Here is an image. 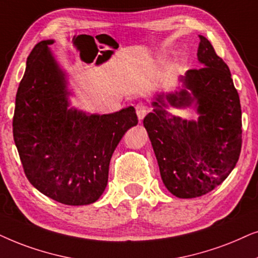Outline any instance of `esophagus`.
I'll list each match as a JSON object with an SVG mask.
<instances>
[{"mask_svg":"<svg viewBox=\"0 0 258 258\" xmlns=\"http://www.w3.org/2000/svg\"><path fill=\"white\" fill-rule=\"evenodd\" d=\"M136 112H137V115H138L139 120H142L145 118L147 112H149V107H147L146 104L139 102V104H137V106H136Z\"/></svg>","mask_w":258,"mask_h":258,"instance_id":"esophagus-1","label":"esophagus"}]
</instances>
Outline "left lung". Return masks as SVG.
Masks as SVG:
<instances>
[{
  "label": "left lung",
  "mask_w": 258,
  "mask_h": 258,
  "mask_svg": "<svg viewBox=\"0 0 258 258\" xmlns=\"http://www.w3.org/2000/svg\"><path fill=\"white\" fill-rule=\"evenodd\" d=\"M197 56L204 66L180 78L186 91L159 94L144 119L163 183L179 198L201 197L221 185L238 161L242 147V109L229 67L210 41L199 35ZM174 107L198 101V122L170 115Z\"/></svg>",
  "instance_id": "8db88e82"
}]
</instances>
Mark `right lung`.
I'll list each match as a JSON object with an SVG mask.
<instances>
[{
    "label": "right lung",
    "instance_id": "right-lung-1",
    "mask_svg": "<svg viewBox=\"0 0 258 258\" xmlns=\"http://www.w3.org/2000/svg\"><path fill=\"white\" fill-rule=\"evenodd\" d=\"M53 42L41 41L27 57L16 93L14 142L34 187L59 203L87 205L104 194L112 154L138 116L132 106L104 115L68 108L64 74L48 48Z\"/></svg>",
    "mask_w": 258,
    "mask_h": 258
}]
</instances>
